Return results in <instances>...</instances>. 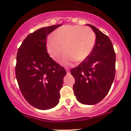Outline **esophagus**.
<instances>
[{"instance_id": "obj_1", "label": "esophagus", "mask_w": 131, "mask_h": 131, "mask_svg": "<svg viewBox=\"0 0 131 131\" xmlns=\"http://www.w3.org/2000/svg\"><path fill=\"white\" fill-rule=\"evenodd\" d=\"M66 71H67V74H69V73H70L69 69H66Z\"/></svg>"}]
</instances>
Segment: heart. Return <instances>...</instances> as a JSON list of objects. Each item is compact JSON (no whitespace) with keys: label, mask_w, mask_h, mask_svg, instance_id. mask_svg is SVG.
Returning a JSON list of instances; mask_svg holds the SVG:
<instances>
[{"label":"heart","mask_w":131,"mask_h":131,"mask_svg":"<svg viewBox=\"0 0 131 131\" xmlns=\"http://www.w3.org/2000/svg\"><path fill=\"white\" fill-rule=\"evenodd\" d=\"M53 36L47 40L48 52L53 60L58 61L66 50L67 54L61 61L64 66L76 60H85L92 53L96 43L95 32L91 28L78 25L61 27L54 31Z\"/></svg>","instance_id":"1"}]
</instances>
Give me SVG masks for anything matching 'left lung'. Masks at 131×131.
I'll use <instances>...</instances> for the list:
<instances>
[{
    "mask_svg": "<svg viewBox=\"0 0 131 131\" xmlns=\"http://www.w3.org/2000/svg\"><path fill=\"white\" fill-rule=\"evenodd\" d=\"M96 43L91 55L78 67L71 69L75 79L74 94L80 103L94 105L108 94L116 72V53L109 37L95 27Z\"/></svg>",
    "mask_w": 131,
    "mask_h": 131,
    "instance_id": "1",
    "label": "left lung"
}]
</instances>
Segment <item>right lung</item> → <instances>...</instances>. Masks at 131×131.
<instances>
[{
  "mask_svg": "<svg viewBox=\"0 0 131 131\" xmlns=\"http://www.w3.org/2000/svg\"><path fill=\"white\" fill-rule=\"evenodd\" d=\"M60 24L43 27L28 35L18 48L15 75L19 89L30 105L40 110L56 106L66 70L50 57L46 37Z\"/></svg>",
  "mask_w": 131,
  "mask_h": 131,
  "instance_id": "1",
  "label": "right lung"
}]
</instances>
